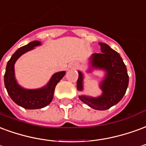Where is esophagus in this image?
I'll list each match as a JSON object with an SVG mask.
<instances>
[{
	"instance_id": "34e87169",
	"label": "esophagus",
	"mask_w": 146,
	"mask_h": 146,
	"mask_svg": "<svg viewBox=\"0 0 146 146\" xmlns=\"http://www.w3.org/2000/svg\"><path fill=\"white\" fill-rule=\"evenodd\" d=\"M72 66H73V68H74V69H78L79 68H80L79 64H72Z\"/></svg>"
}]
</instances>
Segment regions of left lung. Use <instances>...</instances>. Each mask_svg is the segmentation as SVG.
<instances>
[{
  "label": "left lung",
  "instance_id": "left-lung-1",
  "mask_svg": "<svg viewBox=\"0 0 146 146\" xmlns=\"http://www.w3.org/2000/svg\"><path fill=\"white\" fill-rule=\"evenodd\" d=\"M99 44L102 53L93 54L91 62L93 67L107 71V75L101 85L104 93L98 98L79 96V99L93 109L105 110L121 101L127 90L129 78L120 54L106 43ZM77 89L79 91L82 89V74L80 72H78Z\"/></svg>",
  "mask_w": 146,
  "mask_h": 146
}]
</instances>
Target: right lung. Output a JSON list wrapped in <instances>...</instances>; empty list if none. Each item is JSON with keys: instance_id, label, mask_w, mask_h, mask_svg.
<instances>
[{"instance_id": "right-lung-1", "label": "right lung", "mask_w": 146, "mask_h": 146, "mask_svg": "<svg viewBox=\"0 0 146 146\" xmlns=\"http://www.w3.org/2000/svg\"><path fill=\"white\" fill-rule=\"evenodd\" d=\"M39 44L40 42L39 41H33L29 42L27 45L20 47L11 56L6 66L5 86L7 93L15 104L25 109H40L50 104L54 97L55 87L65 74L64 72H57L54 74L48 85L40 89L29 90L22 89L17 84L14 73L15 63L22 54L33 49L34 46Z\"/></svg>"}]
</instances>
